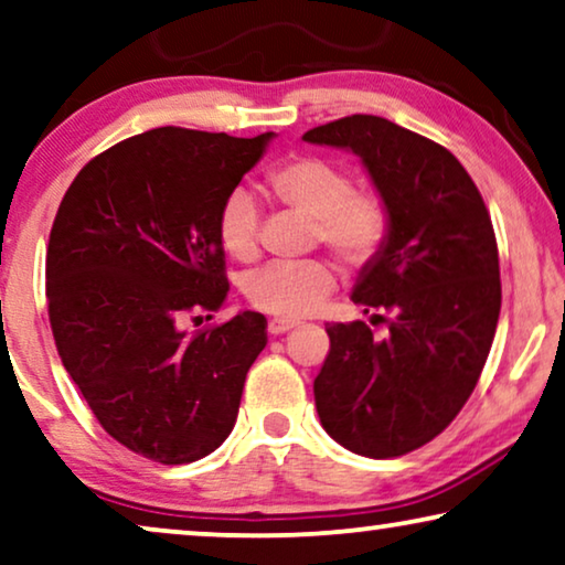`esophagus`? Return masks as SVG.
I'll return each instance as SVG.
<instances>
[{"label": "esophagus", "mask_w": 565, "mask_h": 565, "mask_svg": "<svg viewBox=\"0 0 565 565\" xmlns=\"http://www.w3.org/2000/svg\"><path fill=\"white\" fill-rule=\"evenodd\" d=\"M294 327H297V322H291V319H271L268 322V334H284L294 330Z\"/></svg>", "instance_id": "1"}]
</instances>
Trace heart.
<instances>
[{
	"mask_svg": "<svg viewBox=\"0 0 565 565\" xmlns=\"http://www.w3.org/2000/svg\"><path fill=\"white\" fill-rule=\"evenodd\" d=\"M268 192L311 221V241L322 243L344 266L373 260L391 233V215L373 190H358L344 167L317 154L284 159L266 174ZM217 241L235 260L258 256V205L246 190H233L217 210ZM334 291V271L324 260L271 264L243 279V297L276 319H301Z\"/></svg>",
	"mask_w": 565,
	"mask_h": 565,
	"instance_id": "heart-1",
	"label": "heart"
}]
</instances>
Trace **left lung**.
<instances>
[{
    "instance_id": "8db88e82",
    "label": "left lung",
    "mask_w": 565,
    "mask_h": 565,
    "mask_svg": "<svg viewBox=\"0 0 565 565\" xmlns=\"http://www.w3.org/2000/svg\"><path fill=\"white\" fill-rule=\"evenodd\" d=\"M301 139L355 151L391 215L350 297L385 337L360 319L327 324L317 414L344 449L403 457L457 418L490 355L502 305L490 213L449 149L381 116H344Z\"/></svg>"
}]
</instances>
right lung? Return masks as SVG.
I'll use <instances>...</instances> for the list:
<instances>
[{
    "mask_svg": "<svg viewBox=\"0 0 565 565\" xmlns=\"http://www.w3.org/2000/svg\"><path fill=\"white\" fill-rule=\"evenodd\" d=\"M271 139L137 134L90 159L57 207L45 260L57 355L104 431L159 465L228 439L266 348L258 311L198 332L182 322L228 297L217 210Z\"/></svg>",
    "mask_w": 565,
    "mask_h": 565,
    "instance_id": "right-lung-1",
    "label": "right lung"
}]
</instances>
